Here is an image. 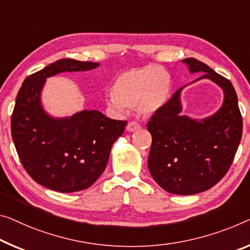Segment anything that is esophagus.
<instances>
[{
    "label": "esophagus",
    "instance_id": "34e87169",
    "mask_svg": "<svg viewBox=\"0 0 250 250\" xmlns=\"http://www.w3.org/2000/svg\"><path fill=\"white\" fill-rule=\"evenodd\" d=\"M140 128V125H138L137 122H129L127 126H126V129L128 130V132H135Z\"/></svg>",
    "mask_w": 250,
    "mask_h": 250
}]
</instances>
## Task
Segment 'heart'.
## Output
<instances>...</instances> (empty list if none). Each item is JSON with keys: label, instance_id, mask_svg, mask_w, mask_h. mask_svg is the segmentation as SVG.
I'll return each mask as SVG.
<instances>
[{"label": "heart", "instance_id": "1", "mask_svg": "<svg viewBox=\"0 0 250 250\" xmlns=\"http://www.w3.org/2000/svg\"><path fill=\"white\" fill-rule=\"evenodd\" d=\"M170 95V77L159 66L129 69L117 77L107 104L117 113L125 108H138L152 115L162 108Z\"/></svg>", "mask_w": 250, "mask_h": 250}]
</instances>
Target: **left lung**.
<instances>
[{"mask_svg":"<svg viewBox=\"0 0 250 250\" xmlns=\"http://www.w3.org/2000/svg\"><path fill=\"white\" fill-rule=\"evenodd\" d=\"M191 74L203 72L224 90V103L216 114L203 120L181 115L183 86L151 117L152 135L147 165L156 183L173 194L191 195L209 190L227 173L243 135L235 88L227 78L194 58L182 60Z\"/></svg>","mask_w":250,"mask_h":250,"instance_id":"obj_1","label":"left lung"}]
</instances>
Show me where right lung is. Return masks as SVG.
<instances>
[{
    "label": "right lung",
    "instance_id": "1",
    "mask_svg": "<svg viewBox=\"0 0 250 250\" xmlns=\"http://www.w3.org/2000/svg\"><path fill=\"white\" fill-rule=\"evenodd\" d=\"M98 62L60 59L26 77L11 117V133L28 174L50 190L77 192L93 186L105 170L114 142L126 121H115L98 110H82L70 117L45 113L41 91L45 80L60 72L88 71Z\"/></svg>",
    "mask_w": 250,
    "mask_h": 250
}]
</instances>
